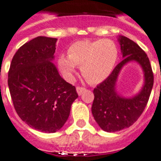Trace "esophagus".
<instances>
[{"label":"esophagus","mask_w":161,"mask_h":161,"mask_svg":"<svg viewBox=\"0 0 161 161\" xmlns=\"http://www.w3.org/2000/svg\"><path fill=\"white\" fill-rule=\"evenodd\" d=\"M85 90V87H82V86H77V87H76V91H77V92H78V94L79 95H81L82 92H84Z\"/></svg>","instance_id":"obj_1"}]
</instances>
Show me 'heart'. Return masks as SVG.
<instances>
[{"label": "heart", "mask_w": 161, "mask_h": 161, "mask_svg": "<svg viewBox=\"0 0 161 161\" xmlns=\"http://www.w3.org/2000/svg\"><path fill=\"white\" fill-rule=\"evenodd\" d=\"M68 55L58 57V65L64 75L71 76L80 66L82 75L92 84L105 80L113 71L119 56L117 43L111 39L81 40L69 46Z\"/></svg>", "instance_id": "1"}]
</instances>
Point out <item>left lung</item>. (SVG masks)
<instances>
[{
	"label": "left lung",
	"instance_id": "left-lung-1",
	"mask_svg": "<svg viewBox=\"0 0 161 161\" xmlns=\"http://www.w3.org/2000/svg\"><path fill=\"white\" fill-rule=\"evenodd\" d=\"M118 40L124 60L93 90L92 116L98 126L106 132L119 131L136 123L146 107L153 85V70L144 50L124 36H120ZM132 60L137 61L143 68L144 86L141 92L132 98L120 97L115 92V82L121 68Z\"/></svg>",
	"mask_w": 161,
	"mask_h": 161
}]
</instances>
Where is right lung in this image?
<instances>
[{
	"label": "right lung",
	"instance_id": "right-lung-1",
	"mask_svg": "<svg viewBox=\"0 0 161 161\" xmlns=\"http://www.w3.org/2000/svg\"><path fill=\"white\" fill-rule=\"evenodd\" d=\"M56 40L37 37L23 44L8 71V87L17 114L30 127L45 133L63 127L78 98L75 86L64 80L51 63Z\"/></svg>",
	"mask_w": 161,
	"mask_h": 161
}]
</instances>
